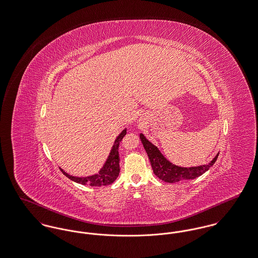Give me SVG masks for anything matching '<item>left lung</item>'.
I'll use <instances>...</instances> for the list:
<instances>
[{"instance_id": "1", "label": "left lung", "mask_w": 258, "mask_h": 258, "mask_svg": "<svg viewBox=\"0 0 258 258\" xmlns=\"http://www.w3.org/2000/svg\"><path fill=\"white\" fill-rule=\"evenodd\" d=\"M139 137L148 155L155 175L158 176L161 180L167 183H175L197 178L213 166L219 155V153H217L216 156L212 159V162H210L208 165H202L198 167H179L170 163L159 150V148L144 137L143 134H140Z\"/></svg>"}]
</instances>
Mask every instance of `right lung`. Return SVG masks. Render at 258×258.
<instances>
[{
    "instance_id": "obj_1",
    "label": "right lung",
    "mask_w": 258,
    "mask_h": 258,
    "mask_svg": "<svg viewBox=\"0 0 258 258\" xmlns=\"http://www.w3.org/2000/svg\"><path fill=\"white\" fill-rule=\"evenodd\" d=\"M125 134H126V128H123L121 134L116 137L104 165L99 169L97 173L88 175V176H75L67 173L59 167L62 173L72 181L82 184V185L106 186L109 184H112L117 179L120 172V156H119L118 150H119L120 142L122 137L125 136Z\"/></svg>"
}]
</instances>
